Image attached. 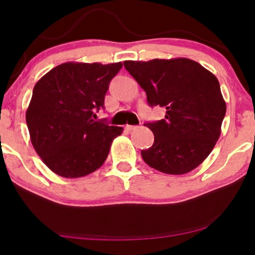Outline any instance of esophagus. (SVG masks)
I'll return each instance as SVG.
<instances>
[{
    "mask_svg": "<svg viewBox=\"0 0 255 255\" xmlns=\"http://www.w3.org/2000/svg\"><path fill=\"white\" fill-rule=\"evenodd\" d=\"M125 128H127V130H128V131H132V130H135V128H138V127H137V125H127Z\"/></svg>",
    "mask_w": 255,
    "mask_h": 255,
    "instance_id": "34e87169",
    "label": "esophagus"
}]
</instances>
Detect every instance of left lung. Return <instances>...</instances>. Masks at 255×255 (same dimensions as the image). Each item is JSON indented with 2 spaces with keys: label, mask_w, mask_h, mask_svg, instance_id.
<instances>
[{
  "label": "left lung",
  "mask_w": 255,
  "mask_h": 255,
  "mask_svg": "<svg viewBox=\"0 0 255 255\" xmlns=\"http://www.w3.org/2000/svg\"><path fill=\"white\" fill-rule=\"evenodd\" d=\"M147 95L149 107L166 109L163 120L145 123L154 134L141 156L149 167L173 175L204 161L221 134L226 104L216 76L186 58L124 61Z\"/></svg>",
  "instance_id": "obj_1"
}]
</instances>
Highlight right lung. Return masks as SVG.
I'll list each match as a JSON object with an SVG mask.
<instances>
[{"instance_id": "add662e5", "label": "right lung", "mask_w": 255, "mask_h": 255, "mask_svg": "<svg viewBox=\"0 0 255 255\" xmlns=\"http://www.w3.org/2000/svg\"><path fill=\"white\" fill-rule=\"evenodd\" d=\"M122 62H66L34 86L26 124L37 154L62 177H82L106 161L111 142L123 128L94 121L104 109L109 83Z\"/></svg>"}]
</instances>
